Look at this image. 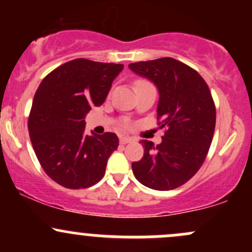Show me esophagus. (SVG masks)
Returning <instances> with one entry per match:
<instances>
[{
	"label": "esophagus",
	"instance_id": "obj_1",
	"mask_svg": "<svg viewBox=\"0 0 252 252\" xmlns=\"http://www.w3.org/2000/svg\"><path fill=\"white\" fill-rule=\"evenodd\" d=\"M132 138L131 137H121L120 138V142L121 144H126V143H131L132 142Z\"/></svg>",
	"mask_w": 252,
	"mask_h": 252
}]
</instances>
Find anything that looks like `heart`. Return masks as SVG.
<instances>
[{
  "label": "heart",
  "mask_w": 252,
  "mask_h": 252,
  "mask_svg": "<svg viewBox=\"0 0 252 252\" xmlns=\"http://www.w3.org/2000/svg\"><path fill=\"white\" fill-rule=\"evenodd\" d=\"M141 83H146V82H144V80H137V82H136V85ZM124 128H128V124H124Z\"/></svg>",
  "instance_id": "1"
}]
</instances>
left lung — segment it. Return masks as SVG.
Masks as SVG:
<instances>
[{
	"instance_id": "8db88e82",
	"label": "left lung",
	"mask_w": 252,
	"mask_h": 252,
	"mask_svg": "<svg viewBox=\"0 0 252 252\" xmlns=\"http://www.w3.org/2000/svg\"><path fill=\"white\" fill-rule=\"evenodd\" d=\"M129 68L158 88V124L164 129L156 147L141 141L144 154L132 162V172L149 189H174L198 172L209 153L216 128L212 94L198 72L173 58L134 63Z\"/></svg>"
}]
</instances>
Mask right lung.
I'll list each match as a JSON object with an SVG mask.
<instances>
[{
  "label": "right lung",
  "mask_w": 252,
  "mask_h": 252,
  "mask_svg": "<svg viewBox=\"0 0 252 252\" xmlns=\"http://www.w3.org/2000/svg\"><path fill=\"white\" fill-rule=\"evenodd\" d=\"M122 63L71 60L42 79L32 104L28 131L34 152L52 180L70 189L102 180L110 155L117 149L114 132L85 135L86 114L100 106Z\"/></svg>",
  "instance_id": "add662e5"
}]
</instances>
